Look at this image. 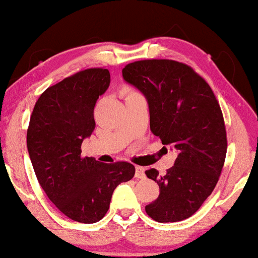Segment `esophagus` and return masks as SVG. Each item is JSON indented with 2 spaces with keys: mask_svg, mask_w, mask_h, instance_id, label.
Segmentation results:
<instances>
[{
  "mask_svg": "<svg viewBox=\"0 0 258 258\" xmlns=\"http://www.w3.org/2000/svg\"><path fill=\"white\" fill-rule=\"evenodd\" d=\"M135 176H136L137 179H144L145 168L142 167V166H136V173H135Z\"/></svg>",
  "mask_w": 258,
  "mask_h": 258,
  "instance_id": "obj_1",
  "label": "esophagus"
}]
</instances>
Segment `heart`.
<instances>
[{"instance_id": "b5f03b06", "label": "heart", "mask_w": 258, "mask_h": 258, "mask_svg": "<svg viewBox=\"0 0 258 258\" xmlns=\"http://www.w3.org/2000/svg\"><path fill=\"white\" fill-rule=\"evenodd\" d=\"M122 96H123L126 100V99H130L134 97H140L141 93L137 92L136 90L129 88V86H124V88L122 89Z\"/></svg>"}]
</instances>
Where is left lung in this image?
Returning a JSON list of instances; mask_svg holds the SVG:
<instances>
[{"instance_id":"8db88e82","label":"left lung","mask_w":258,"mask_h":258,"mask_svg":"<svg viewBox=\"0 0 258 258\" xmlns=\"http://www.w3.org/2000/svg\"><path fill=\"white\" fill-rule=\"evenodd\" d=\"M122 75L148 100L154 136L177 152L164 175L154 168L145 172L160 189L145 211L158 223L187 219L211 195L227 151L224 116L215 93L191 67L173 60L129 63Z\"/></svg>"}]
</instances>
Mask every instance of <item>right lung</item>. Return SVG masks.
<instances>
[{"instance_id":"add662e5","label":"right lung","mask_w":258,"mask_h":258,"mask_svg":"<svg viewBox=\"0 0 258 258\" xmlns=\"http://www.w3.org/2000/svg\"><path fill=\"white\" fill-rule=\"evenodd\" d=\"M110 83L109 71L90 68L49 86L35 102L26 144L43 191L63 215L93 224L109 209L114 189L135 175L133 164H102L82 157V143L91 136L93 110Z\"/></svg>"}]
</instances>
